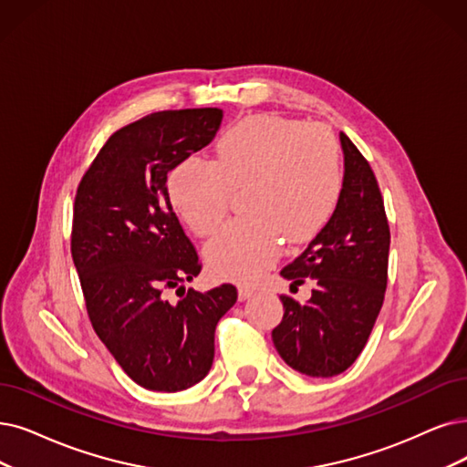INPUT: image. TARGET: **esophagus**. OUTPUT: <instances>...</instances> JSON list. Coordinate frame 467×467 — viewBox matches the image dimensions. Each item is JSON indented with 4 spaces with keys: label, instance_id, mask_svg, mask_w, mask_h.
<instances>
[{
    "label": "esophagus",
    "instance_id": "esophagus-1",
    "mask_svg": "<svg viewBox=\"0 0 467 467\" xmlns=\"http://www.w3.org/2000/svg\"><path fill=\"white\" fill-rule=\"evenodd\" d=\"M253 293H254V289H251V287H247V285H239V289H237L239 301H247L249 296H253Z\"/></svg>",
    "mask_w": 467,
    "mask_h": 467
}]
</instances>
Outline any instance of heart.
Here are the masks:
<instances>
[{
  "label": "heart",
  "mask_w": 467,
  "mask_h": 467,
  "mask_svg": "<svg viewBox=\"0 0 467 467\" xmlns=\"http://www.w3.org/2000/svg\"><path fill=\"white\" fill-rule=\"evenodd\" d=\"M244 188L249 214L228 222L204 251L211 272L234 282L272 266L284 235L303 244L327 226L343 195L339 143L324 126L254 115L218 138L214 162L190 157L169 178L174 207L197 235L214 232Z\"/></svg>",
  "instance_id": "obj_1"
}]
</instances>
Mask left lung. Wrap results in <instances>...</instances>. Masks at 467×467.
I'll list each match as a JSON object with an SVG mask.
<instances>
[{
  "label": "left lung",
  "instance_id": "left-lung-1",
  "mask_svg": "<svg viewBox=\"0 0 467 467\" xmlns=\"http://www.w3.org/2000/svg\"><path fill=\"white\" fill-rule=\"evenodd\" d=\"M343 195L327 226L282 270L293 285L312 277L306 303L282 295L284 318L272 341L287 366L310 378H333L354 364L381 310L390 232L369 162L343 132Z\"/></svg>",
  "mask_w": 467,
  "mask_h": 467
}]
</instances>
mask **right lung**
Instances as JSON below:
<instances>
[{
	"mask_svg": "<svg viewBox=\"0 0 467 467\" xmlns=\"http://www.w3.org/2000/svg\"><path fill=\"white\" fill-rule=\"evenodd\" d=\"M222 110H161L107 140L74 199L70 253L89 322L130 379L176 393L199 383L214 360V329L237 301L223 284L180 287L201 272L195 247L172 211L169 172L216 136Z\"/></svg>",
	"mask_w": 467,
	"mask_h": 467,
	"instance_id": "obj_1",
	"label": "right lung"
}]
</instances>
